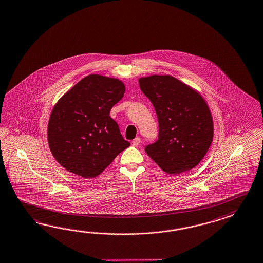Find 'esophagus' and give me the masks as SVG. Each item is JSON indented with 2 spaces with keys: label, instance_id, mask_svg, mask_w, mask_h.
<instances>
[{
  "label": "esophagus",
  "instance_id": "obj_1",
  "mask_svg": "<svg viewBox=\"0 0 263 263\" xmlns=\"http://www.w3.org/2000/svg\"><path fill=\"white\" fill-rule=\"evenodd\" d=\"M140 143V137H137L136 139L132 140V144L134 146H138Z\"/></svg>",
  "mask_w": 263,
  "mask_h": 263
}]
</instances>
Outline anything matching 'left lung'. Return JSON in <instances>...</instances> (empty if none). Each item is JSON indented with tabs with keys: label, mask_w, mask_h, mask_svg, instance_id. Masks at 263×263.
Returning a JSON list of instances; mask_svg holds the SVG:
<instances>
[{
	"label": "left lung",
	"mask_w": 263,
	"mask_h": 263,
	"mask_svg": "<svg viewBox=\"0 0 263 263\" xmlns=\"http://www.w3.org/2000/svg\"><path fill=\"white\" fill-rule=\"evenodd\" d=\"M140 90L151 101L158 120V139L145 152L168 174L193 169L209 151L213 122L200 94L171 76L140 78Z\"/></svg>",
	"instance_id": "1"
}]
</instances>
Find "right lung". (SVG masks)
<instances>
[{
    "label": "right lung",
    "instance_id": "obj_1",
    "mask_svg": "<svg viewBox=\"0 0 263 263\" xmlns=\"http://www.w3.org/2000/svg\"><path fill=\"white\" fill-rule=\"evenodd\" d=\"M124 91L123 82L91 74L54 105L48 123V142L53 158L65 169L92 178L129 147L109 116Z\"/></svg>",
    "mask_w": 263,
    "mask_h": 263
}]
</instances>
